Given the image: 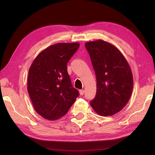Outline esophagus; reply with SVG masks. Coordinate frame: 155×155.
<instances>
[{"label":"esophagus","instance_id":"1","mask_svg":"<svg viewBox=\"0 0 155 155\" xmlns=\"http://www.w3.org/2000/svg\"><path fill=\"white\" fill-rule=\"evenodd\" d=\"M84 93H85V91H84V90H79V94H80L81 96H83V94H84Z\"/></svg>","mask_w":155,"mask_h":155}]
</instances>
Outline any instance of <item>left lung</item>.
I'll return each mask as SVG.
<instances>
[{
    "label": "left lung",
    "mask_w": 155,
    "mask_h": 155,
    "mask_svg": "<svg viewBox=\"0 0 155 155\" xmlns=\"http://www.w3.org/2000/svg\"><path fill=\"white\" fill-rule=\"evenodd\" d=\"M96 76V94L90 104L102 116L113 115L129 101L133 78L129 64L116 47L98 40L85 43Z\"/></svg>",
    "instance_id": "obj_1"
}]
</instances>
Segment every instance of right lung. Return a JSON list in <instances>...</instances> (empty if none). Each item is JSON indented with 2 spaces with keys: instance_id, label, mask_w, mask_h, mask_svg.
Listing matches in <instances>:
<instances>
[{
  "instance_id": "obj_1",
  "label": "right lung",
  "mask_w": 155,
  "mask_h": 155,
  "mask_svg": "<svg viewBox=\"0 0 155 155\" xmlns=\"http://www.w3.org/2000/svg\"><path fill=\"white\" fill-rule=\"evenodd\" d=\"M79 44L57 43L41 51L29 68L27 90L34 109L48 120L67 114L79 93L72 87L67 64Z\"/></svg>"
}]
</instances>
